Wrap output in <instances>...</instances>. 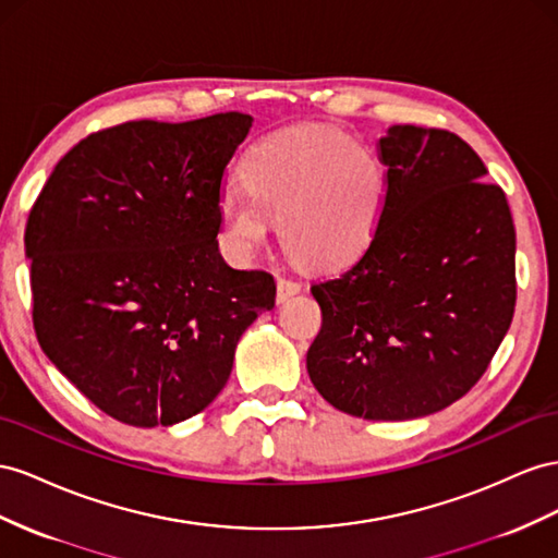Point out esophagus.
Returning a JSON list of instances; mask_svg holds the SVG:
<instances>
[{
    "label": "esophagus",
    "mask_w": 558,
    "mask_h": 558,
    "mask_svg": "<svg viewBox=\"0 0 558 558\" xmlns=\"http://www.w3.org/2000/svg\"><path fill=\"white\" fill-rule=\"evenodd\" d=\"M300 289H303V283H300L298 279H291V277H281L277 281V300L279 303H286L291 295L300 293Z\"/></svg>",
    "instance_id": "1"
}]
</instances>
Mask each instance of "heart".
Instances as JSON below:
<instances>
[{
	"label": "heart",
	"instance_id": "heart-1",
	"mask_svg": "<svg viewBox=\"0 0 558 558\" xmlns=\"http://www.w3.org/2000/svg\"><path fill=\"white\" fill-rule=\"evenodd\" d=\"M244 187L220 194L222 234L253 253L279 220L281 242L298 263L340 267L378 234L389 197L385 161L352 135L293 126L265 135L242 161Z\"/></svg>",
	"mask_w": 558,
	"mask_h": 558
}]
</instances>
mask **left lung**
<instances>
[{"mask_svg":"<svg viewBox=\"0 0 558 558\" xmlns=\"http://www.w3.org/2000/svg\"><path fill=\"white\" fill-rule=\"evenodd\" d=\"M378 234L340 275L312 283L322 330L316 391L366 420L446 409L486 373L517 305V232L500 185L460 135L389 126Z\"/></svg>","mask_w":558,"mask_h":558,"instance_id":"left-lung-1","label":"left lung"}]
</instances>
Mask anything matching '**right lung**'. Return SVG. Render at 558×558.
<instances>
[{
	"label": "right lung",
	"mask_w": 558,
	"mask_h": 558,
	"mask_svg": "<svg viewBox=\"0 0 558 558\" xmlns=\"http://www.w3.org/2000/svg\"><path fill=\"white\" fill-rule=\"evenodd\" d=\"M251 122L222 112L96 131L29 208L37 340L119 423L169 427L204 411L239 338L275 307V277L232 269L216 239L225 169Z\"/></svg>",
	"instance_id": "1"
}]
</instances>
